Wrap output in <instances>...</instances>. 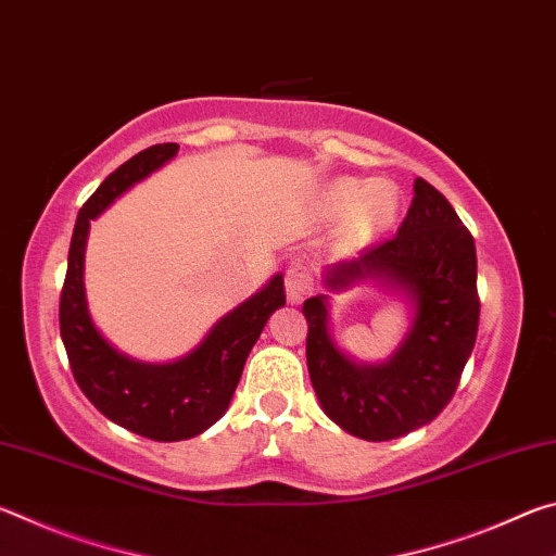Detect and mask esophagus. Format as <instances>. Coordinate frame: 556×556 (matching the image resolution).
Here are the masks:
<instances>
[{
	"instance_id": "obj_1",
	"label": "esophagus",
	"mask_w": 556,
	"mask_h": 556,
	"mask_svg": "<svg viewBox=\"0 0 556 556\" xmlns=\"http://www.w3.org/2000/svg\"><path fill=\"white\" fill-rule=\"evenodd\" d=\"M285 287H287L289 304H301V299H304L314 287L312 271H308L306 265H301V262H294V265L287 269Z\"/></svg>"
}]
</instances>
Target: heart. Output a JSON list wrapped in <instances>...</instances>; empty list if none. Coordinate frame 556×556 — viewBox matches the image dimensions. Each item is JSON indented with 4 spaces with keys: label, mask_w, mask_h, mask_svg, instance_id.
Segmentation results:
<instances>
[{
    "label": "heart",
    "mask_w": 556,
    "mask_h": 556,
    "mask_svg": "<svg viewBox=\"0 0 556 556\" xmlns=\"http://www.w3.org/2000/svg\"><path fill=\"white\" fill-rule=\"evenodd\" d=\"M326 208L343 213V238L348 244H368L392 228L400 213V188L388 178L361 181L338 178L324 195Z\"/></svg>",
    "instance_id": "b5f03b06"
}]
</instances>
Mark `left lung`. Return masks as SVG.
I'll return each mask as SVG.
<instances>
[{"label": "left lung", "mask_w": 556, "mask_h": 556, "mask_svg": "<svg viewBox=\"0 0 556 556\" xmlns=\"http://www.w3.org/2000/svg\"><path fill=\"white\" fill-rule=\"evenodd\" d=\"M476 244L451 203L425 178L392 240L328 265L324 287L375 281L407 301L409 328L382 363H361L336 343L331 299L304 301L306 365L328 419L365 441H390L429 425L454 397L478 333Z\"/></svg>", "instance_id": "1"}]
</instances>
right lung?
Segmentation results:
<instances>
[{"label": "right lung", "mask_w": 556, "mask_h": 556, "mask_svg": "<svg viewBox=\"0 0 556 556\" xmlns=\"http://www.w3.org/2000/svg\"><path fill=\"white\" fill-rule=\"evenodd\" d=\"M176 152L178 144L172 142L144 149L90 195L75 220L61 294V338L78 388L110 421L154 441L199 437L228 412L252 345L269 316L285 306V277L277 271L260 291L218 318L193 351L168 363L137 361L100 333L86 294L90 220L172 162Z\"/></svg>", "instance_id": "add662e5"}]
</instances>
